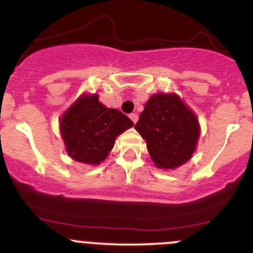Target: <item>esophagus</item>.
Wrapping results in <instances>:
<instances>
[{
	"mask_svg": "<svg viewBox=\"0 0 253 253\" xmlns=\"http://www.w3.org/2000/svg\"><path fill=\"white\" fill-rule=\"evenodd\" d=\"M129 119L132 120V122H133V124H136V122L138 121V115H137V114H131V115H129Z\"/></svg>",
	"mask_w": 253,
	"mask_h": 253,
	"instance_id": "obj_1",
	"label": "esophagus"
}]
</instances>
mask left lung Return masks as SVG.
<instances>
[{"label":"left lung","instance_id":"left-lung-1","mask_svg":"<svg viewBox=\"0 0 253 253\" xmlns=\"http://www.w3.org/2000/svg\"><path fill=\"white\" fill-rule=\"evenodd\" d=\"M159 169H175L193 157L200 136L197 115L174 92L149 97L134 126Z\"/></svg>","mask_w":253,"mask_h":253}]
</instances>
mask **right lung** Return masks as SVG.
I'll return each instance as SVG.
<instances>
[{
    "instance_id": "right-lung-1",
    "label": "right lung",
    "mask_w": 253,
    "mask_h": 253,
    "mask_svg": "<svg viewBox=\"0 0 253 253\" xmlns=\"http://www.w3.org/2000/svg\"><path fill=\"white\" fill-rule=\"evenodd\" d=\"M132 126L133 122L126 115L101 104L97 94L87 92L80 95L59 121L68 156L90 166L104 162L117 137Z\"/></svg>"
}]
</instances>
